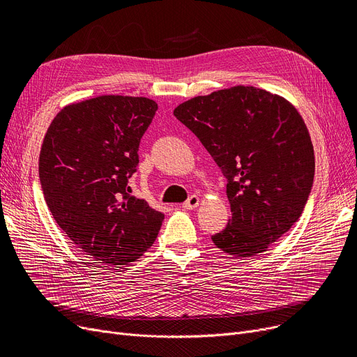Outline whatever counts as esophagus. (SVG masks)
Returning a JSON list of instances; mask_svg holds the SVG:
<instances>
[{
	"label": "esophagus",
	"instance_id": "obj_1",
	"mask_svg": "<svg viewBox=\"0 0 357 357\" xmlns=\"http://www.w3.org/2000/svg\"><path fill=\"white\" fill-rule=\"evenodd\" d=\"M198 204H199V198H198L197 195H191L188 199H186V201L182 204V207H183L185 210H194V208L198 207Z\"/></svg>",
	"mask_w": 357,
	"mask_h": 357
}]
</instances>
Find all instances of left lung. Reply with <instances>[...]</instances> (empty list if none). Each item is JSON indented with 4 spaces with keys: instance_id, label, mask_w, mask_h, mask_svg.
<instances>
[{
    "instance_id": "obj_1",
    "label": "left lung",
    "mask_w": 357,
    "mask_h": 357,
    "mask_svg": "<svg viewBox=\"0 0 357 357\" xmlns=\"http://www.w3.org/2000/svg\"><path fill=\"white\" fill-rule=\"evenodd\" d=\"M227 179L231 218L211 238L229 255L265 252L301 217L314 183V149L299 112L282 97L233 86L178 105Z\"/></svg>"
}]
</instances>
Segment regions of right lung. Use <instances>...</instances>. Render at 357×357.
Listing matches in <instances>:
<instances>
[{
    "mask_svg": "<svg viewBox=\"0 0 357 357\" xmlns=\"http://www.w3.org/2000/svg\"><path fill=\"white\" fill-rule=\"evenodd\" d=\"M158 111L153 100L102 96L66 105L45 136L39 178L65 234L96 260L127 265L153 245L165 215L127 185Z\"/></svg>",
    "mask_w": 357,
    "mask_h": 357,
    "instance_id": "add662e5",
    "label": "right lung"
}]
</instances>
